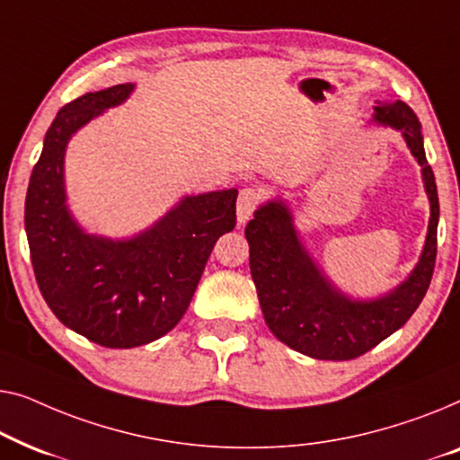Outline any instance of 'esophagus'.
I'll list each match as a JSON object with an SVG mask.
<instances>
[{"mask_svg": "<svg viewBox=\"0 0 460 460\" xmlns=\"http://www.w3.org/2000/svg\"><path fill=\"white\" fill-rule=\"evenodd\" d=\"M262 202V193L261 190H256V187H243V190H239V196H237V221L239 225L248 223L252 215L258 210V206Z\"/></svg>", "mask_w": 460, "mask_h": 460, "instance_id": "1", "label": "esophagus"}]
</instances>
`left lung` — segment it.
Segmentation results:
<instances>
[{"mask_svg":"<svg viewBox=\"0 0 460 460\" xmlns=\"http://www.w3.org/2000/svg\"><path fill=\"white\" fill-rule=\"evenodd\" d=\"M375 120L402 131L423 168L431 202L421 261L402 286L371 302H352L335 292L297 242L292 215L281 202L262 206L245 225L250 270L264 321L277 340L310 358L350 360L384 341L419 308L436 267L439 202L436 177L425 158L421 122L400 100L375 108Z\"/></svg>","mask_w":460,"mask_h":460,"instance_id":"1","label":"left lung"}]
</instances>
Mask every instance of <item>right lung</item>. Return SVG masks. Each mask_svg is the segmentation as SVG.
I'll use <instances>...</instances> for the list:
<instances>
[{
	"instance_id": "add662e5",
	"label": "right lung",
	"mask_w": 460,
	"mask_h": 460,
	"mask_svg": "<svg viewBox=\"0 0 460 460\" xmlns=\"http://www.w3.org/2000/svg\"><path fill=\"white\" fill-rule=\"evenodd\" d=\"M133 92L122 83L68 102L45 133L24 202L37 286L58 319L103 348L150 344L181 321L217 239L235 227L237 191L185 198L128 242L85 235L64 206V150L76 128Z\"/></svg>"
}]
</instances>
